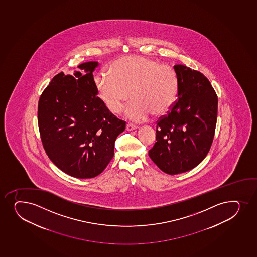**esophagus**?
<instances>
[{
	"mask_svg": "<svg viewBox=\"0 0 257 257\" xmlns=\"http://www.w3.org/2000/svg\"><path fill=\"white\" fill-rule=\"evenodd\" d=\"M137 128H138V126L135 125V124H130V123H128V124H126V131H128V132L136 130Z\"/></svg>",
	"mask_w": 257,
	"mask_h": 257,
	"instance_id": "obj_1",
	"label": "esophagus"
}]
</instances>
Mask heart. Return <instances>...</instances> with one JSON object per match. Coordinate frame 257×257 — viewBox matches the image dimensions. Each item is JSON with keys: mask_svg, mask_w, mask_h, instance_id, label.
I'll use <instances>...</instances> for the list:
<instances>
[{"mask_svg": "<svg viewBox=\"0 0 257 257\" xmlns=\"http://www.w3.org/2000/svg\"><path fill=\"white\" fill-rule=\"evenodd\" d=\"M111 75H96L93 84L97 98L111 113H118L130 97L124 114L142 122L152 113L161 115L174 105L178 93V77L173 67L153 58L128 56L113 63Z\"/></svg>", "mask_w": 257, "mask_h": 257, "instance_id": "1", "label": "heart"}]
</instances>
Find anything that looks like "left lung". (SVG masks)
Returning a JSON list of instances; mask_svg holds the SVG:
<instances>
[{"label":"left lung","instance_id":"8db88e82","mask_svg":"<svg viewBox=\"0 0 257 257\" xmlns=\"http://www.w3.org/2000/svg\"><path fill=\"white\" fill-rule=\"evenodd\" d=\"M177 100L157 120L156 140L149 151L153 162L169 175L190 171L210 151L215 135L218 98L202 73L175 65Z\"/></svg>","mask_w":257,"mask_h":257}]
</instances>
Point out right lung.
<instances>
[{"instance_id":"add662e5","label":"right lung","mask_w":257,"mask_h":257,"mask_svg":"<svg viewBox=\"0 0 257 257\" xmlns=\"http://www.w3.org/2000/svg\"><path fill=\"white\" fill-rule=\"evenodd\" d=\"M97 62L78 66L74 76L61 72L38 102V126L47 156L76 178L102 173L113 157L114 142L125 129L97 97L92 72Z\"/></svg>"}]
</instances>
